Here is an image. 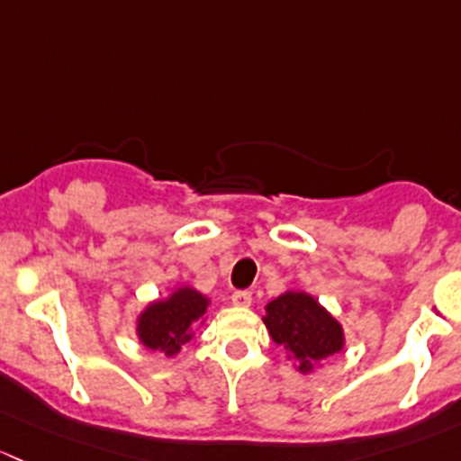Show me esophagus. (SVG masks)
<instances>
[{
    "instance_id": "1",
    "label": "esophagus",
    "mask_w": 461,
    "mask_h": 461,
    "mask_svg": "<svg viewBox=\"0 0 461 461\" xmlns=\"http://www.w3.org/2000/svg\"><path fill=\"white\" fill-rule=\"evenodd\" d=\"M232 303H235V306H250V303H253V293L235 291L232 293Z\"/></svg>"
}]
</instances>
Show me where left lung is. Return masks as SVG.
<instances>
[{"label": "left lung", "mask_w": 461, "mask_h": 461, "mask_svg": "<svg viewBox=\"0 0 461 461\" xmlns=\"http://www.w3.org/2000/svg\"><path fill=\"white\" fill-rule=\"evenodd\" d=\"M264 324L275 344L284 346L297 371L311 373L315 364L344 348V329L312 295L286 291L266 303Z\"/></svg>", "instance_id": "obj_1"}]
</instances>
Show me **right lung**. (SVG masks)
Returning <instances> with one entry per match:
<instances>
[{
	"instance_id": "right-lung-1",
	"label": "right lung",
	"mask_w": 461,
	"mask_h": 461,
	"mask_svg": "<svg viewBox=\"0 0 461 461\" xmlns=\"http://www.w3.org/2000/svg\"><path fill=\"white\" fill-rule=\"evenodd\" d=\"M211 300L191 286H179L166 300L150 302L137 317V337L150 350H161L175 357L186 341L193 339V329L203 324Z\"/></svg>"
}]
</instances>
